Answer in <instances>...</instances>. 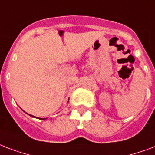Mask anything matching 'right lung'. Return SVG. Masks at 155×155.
<instances>
[{
    "instance_id": "add662e5",
    "label": "right lung",
    "mask_w": 155,
    "mask_h": 155,
    "mask_svg": "<svg viewBox=\"0 0 155 155\" xmlns=\"http://www.w3.org/2000/svg\"><path fill=\"white\" fill-rule=\"evenodd\" d=\"M30 116H31V115H30ZM33 117H34V116H33ZM43 120H45V118H44V119H43Z\"/></svg>"
}]
</instances>
